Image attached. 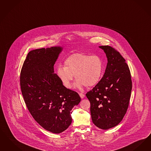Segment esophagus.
<instances>
[{"instance_id": "34e87169", "label": "esophagus", "mask_w": 151, "mask_h": 151, "mask_svg": "<svg viewBox=\"0 0 151 151\" xmlns=\"http://www.w3.org/2000/svg\"><path fill=\"white\" fill-rule=\"evenodd\" d=\"M79 96H80V97H81V99L84 98L85 97L84 94H83V93H79Z\"/></svg>"}]
</instances>
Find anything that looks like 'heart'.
Returning <instances> with one entry per match:
<instances>
[{"instance_id": "b5f03b06", "label": "heart", "mask_w": 151, "mask_h": 151, "mask_svg": "<svg viewBox=\"0 0 151 151\" xmlns=\"http://www.w3.org/2000/svg\"><path fill=\"white\" fill-rule=\"evenodd\" d=\"M103 73V61L97 54H71L64 61V67L60 66L57 69V76L67 89L72 87L73 75L78 80L75 84L76 87L80 88L83 85L91 87L100 81Z\"/></svg>"}]
</instances>
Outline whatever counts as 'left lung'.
<instances>
[{"mask_svg":"<svg viewBox=\"0 0 151 151\" xmlns=\"http://www.w3.org/2000/svg\"><path fill=\"white\" fill-rule=\"evenodd\" d=\"M108 63L102 79L86 94L91 103L92 121L96 127L107 130L117 125L127 113L132 81L125 60L115 48L100 46Z\"/></svg>","mask_w":151,"mask_h":151,"instance_id":"8db88e82","label":"left lung"}]
</instances>
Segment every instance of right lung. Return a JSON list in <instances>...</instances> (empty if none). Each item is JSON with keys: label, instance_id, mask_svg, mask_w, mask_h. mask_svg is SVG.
I'll use <instances>...</instances> for the list:
<instances>
[{"label": "right lung", "instance_id": "right-lung-1", "mask_svg": "<svg viewBox=\"0 0 151 151\" xmlns=\"http://www.w3.org/2000/svg\"><path fill=\"white\" fill-rule=\"evenodd\" d=\"M62 50L60 47L37 49L26 57L20 73V86L24 102L35 120L52 133H62L72 122V109L81 98L65 88L54 65Z\"/></svg>", "mask_w": 151, "mask_h": 151}]
</instances>
